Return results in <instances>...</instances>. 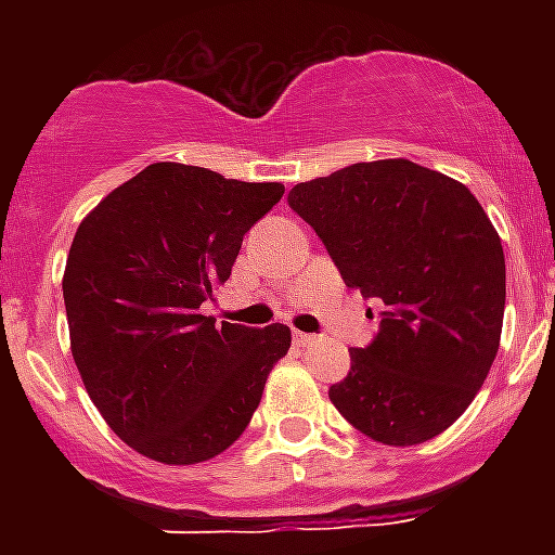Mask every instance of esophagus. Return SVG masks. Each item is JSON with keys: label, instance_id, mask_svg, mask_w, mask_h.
I'll return each mask as SVG.
<instances>
[{"label": "esophagus", "instance_id": "1", "mask_svg": "<svg viewBox=\"0 0 555 555\" xmlns=\"http://www.w3.org/2000/svg\"><path fill=\"white\" fill-rule=\"evenodd\" d=\"M313 338H317V336H308V333H300V331H297V333H294V341H297V345H300V347H306V345H311V341H313Z\"/></svg>", "mask_w": 555, "mask_h": 555}]
</instances>
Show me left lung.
Wrapping results in <instances>:
<instances>
[{"instance_id": "1", "label": "left lung", "mask_w": 555, "mask_h": 555, "mask_svg": "<svg viewBox=\"0 0 555 555\" xmlns=\"http://www.w3.org/2000/svg\"><path fill=\"white\" fill-rule=\"evenodd\" d=\"M380 331L350 350L331 403L375 442L423 444L459 420L500 347L506 258L459 180L405 158L352 164L288 191Z\"/></svg>"}]
</instances>
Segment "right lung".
<instances>
[{"label":"right lung","instance_id":"add662e5","mask_svg":"<svg viewBox=\"0 0 555 555\" xmlns=\"http://www.w3.org/2000/svg\"><path fill=\"white\" fill-rule=\"evenodd\" d=\"M283 191L152 164L77 228L63 272L72 356L113 434L146 459L185 467L228 450L292 347L281 322L199 313Z\"/></svg>","mask_w":555,"mask_h":555}]
</instances>
